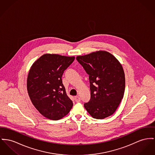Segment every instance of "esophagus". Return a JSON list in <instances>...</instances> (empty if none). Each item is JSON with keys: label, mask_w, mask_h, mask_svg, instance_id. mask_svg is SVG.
Segmentation results:
<instances>
[{"label": "esophagus", "mask_w": 155, "mask_h": 155, "mask_svg": "<svg viewBox=\"0 0 155 155\" xmlns=\"http://www.w3.org/2000/svg\"><path fill=\"white\" fill-rule=\"evenodd\" d=\"M74 100L76 101V102L78 103L79 102H81V97L79 96H75L74 97Z\"/></svg>", "instance_id": "obj_1"}]
</instances>
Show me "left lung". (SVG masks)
Segmentation results:
<instances>
[{
    "mask_svg": "<svg viewBox=\"0 0 155 155\" xmlns=\"http://www.w3.org/2000/svg\"><path fill=\"white\" fill-rule=\"evenodd\" d=\"M89 75L91 99L84 107L93 118L103 119L114 113L124 97L122 66L111 53L97 51L76 57Z\"/></svg>",
    "mask_w": 155,
    "mask_h": 155,
    "instance_id": "8db88e82",
    "label": "left lung"
}]
</instances>
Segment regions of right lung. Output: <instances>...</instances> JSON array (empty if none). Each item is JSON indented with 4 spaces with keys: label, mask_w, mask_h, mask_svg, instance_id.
Here are the masks:
<instances>
[{
    "label": "right lung",
    "mask_w": 155,
    "mask_h": 155,
    "mask_svg": "<svg viewBox=\"0 0 155 155\" xmlns=\"http://www.w3.org/2000/svg\"><path fill=\"white\" fill-rule=\"evenodd\" d=\"M74 60V56L45 54L31 66L27 79L28 92L36 109L48 119H61L72 107L62 77Z\"/></svg>",
    "instance_id": "add662e5"
}]
</instances>
